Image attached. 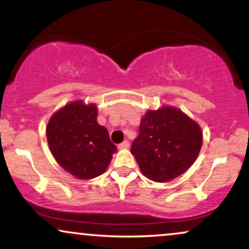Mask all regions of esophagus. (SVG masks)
Wrapping results in <instances>:
<instances>
[{
  "mask_svg": "<svg viewBox=\"0 0 249 249\" xmlns=\"http://www.w3.org/2000/svg\"><path fill=\"white\" fill-rule=\"evenodd\" d=\"M128 146H130V142L127 141H124L122 144L118 145V150H124V148H128Z\"/></svg>",
  "mask_w": 249,
  "mask_h": 249,
  "instance_id": "esophagus-1",
  "label": "esophagus"
}]
</instances>
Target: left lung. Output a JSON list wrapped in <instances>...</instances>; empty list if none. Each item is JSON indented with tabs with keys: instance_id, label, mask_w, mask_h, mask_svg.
Listing matches in <instances>:
<instances>
[{
	"instance_id": "1",
	"label": "left lung",
	"mask_w": 249,
	"mask_h": 249,
	"mask_svg": "<svg viewBox=\"0 0 249 249\" xmlns=\"http://www.w3.org/2000/svg\"><path fill=\"white\" fill-rule=\"evenodd\" d=\"M201 145L202 131L198 123L179 108L164 105L146 111L131 153L146 178L166 182L192 166Z\"/></svg>"
}]
</instances>
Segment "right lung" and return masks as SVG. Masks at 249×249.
Wrapping results in <instances>:
<instances>
[{"mask_svg":"<svg viewBox=\"0 0 249 249\" xmlns=\"http://www.w3.org/2000/svg\"><path fill=\"white\" fill-rule=\"evenodd\" d=\"M96 104L75 101L56 111L47 126V141L59 166L76 178L89 180L101 176L117 147L107 130L97 123Z\"/></svg>","mask_w":249,"mask_h":249,"instance_id":"right-lung-1","label":"right lung"}]
</instances>
